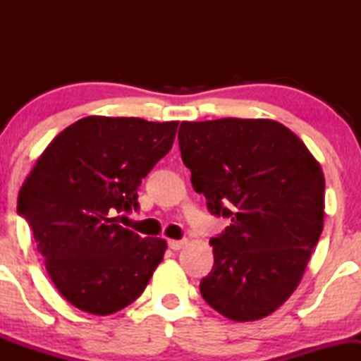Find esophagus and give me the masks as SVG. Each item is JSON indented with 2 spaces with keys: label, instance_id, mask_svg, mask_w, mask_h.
<instances>
[{
  "label": "esophagus",
  "instance_id": "34e87169",
  "mask_svg": "<svg viewBox=\"0 0 361 361\" xmlns=\"http://www.w3.org/2000/svg\"><path fill=\"white\" fill-rule=\"evenodd\" d=\"M168 244H169V247H171V250L178 251V250H181V247L185 246L186 239H169Z\"/></svg>",
  "mask_w": 361,
  "mask_h": 361
}]
</instances>
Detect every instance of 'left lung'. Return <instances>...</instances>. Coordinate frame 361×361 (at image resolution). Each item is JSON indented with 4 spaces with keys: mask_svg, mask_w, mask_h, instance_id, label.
<instances>
[{
    "mask_svg": "<svg viewBox=\"0 0 361 361\" xmlns=\"http://www.w3.org/2000/svg\"><path fill=\"white\" fill-rule=\"evenodd\" d=\"M181 159L215 215L212 271L200 281L231 321L270 316L299 287L324 226V173L302 140L270 118L181 122Z\"/></svg>",
    "mask_w": 361,
    "mask_h": 361,
    "instance_id": "obj_1",
    "label": "left lung"
}]
</instances>
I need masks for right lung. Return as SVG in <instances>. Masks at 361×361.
Instances as JSON below:
<instances>
[{"mask_svg": "<svg viewBox=\"0 0 361 361\" xmlns=\"http://www.w3.org/2000/svg\"><path fill=\"white\" fill-rule=\"evenodd\" d=\"M178 122L91 115L66 127L18 193L52 283L69 304L109 316L147 287L168 244L118 226L137 188L173 146Z\"/></svg>", "mask_w": 361, "mask_h": 361, "instance_id": "obj_1", "label": "right lung"}]
</instances>
